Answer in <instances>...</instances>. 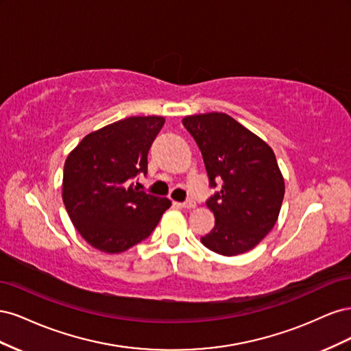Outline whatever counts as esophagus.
<instances>
[{
	"mask_svg": "<svg viewBox=\"0 0 351 351\" xmlns=\"http://www.w3.org/2000/svg\"><path fill=\"white\" fill-rule=\"evenodd\" d=\"M180 206L184 208V209H193L196 208V202L195 200H186L183 204H180Z\"/></svg>",
	"mask_w": 351,
	"mask_h": 351,
	"instance_id": "34e87169",
	"label": "esophagus"
}]
</instances>
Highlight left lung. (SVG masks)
Masks as SVG:
<instances>
[{
  "label": "left lung",
  "instance_id": "left-lung-1",
  "mask_svg": "<svg viewBox=\"0 0 351 351\" xmlns=\"http://www.w3.org/2000/svg\"><path fill=\"white\" fill-rule=\"evenodd\" d=\"M204 156L209 186L221 190L206 205L215 227L200 241L224 256L246 253L263 240L278 219L284 178L271 146L224 112L183 119Z\"/></svg>",
  "mask_w": 351,
  "mask_h": 351
}]
</instances>
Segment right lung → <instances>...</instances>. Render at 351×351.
Segmentation results:
<instances>
[{
  "instance_id": "add662e5",
  "label": "right lung",
  "mask_w": 351,
  "mask_h": 351,
  "mask_svg": "<svg viewBox=\"0 0 351 351\" xmlns=\"http://www.w3.org/2000/svg\"><path fill=\"white\" fill-rule=\"evenodd\" d=\"M164 117H129L86 134L69 154L62 202L79 234L104 253H121L141 243L171 206V200L139 190L147 152Z\"/></svg>"
}]
</instances>
